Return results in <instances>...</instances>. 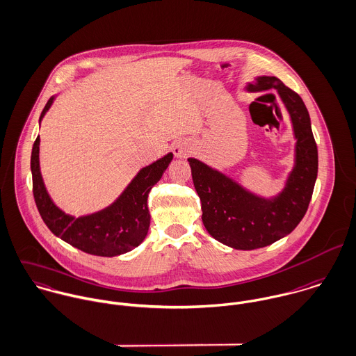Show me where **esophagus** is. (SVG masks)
I'll list each match as a JSON object with an SVG mask.
<instances>
[{
    "mask_svg": "<svg viewBox=\"0 0 356 356\" xmlns=\"http://www.w3.org/2000/svg\"><path fill=\"white\" fill-rule=\"evenodd\" d=\"M191 149H193V145H191V143L187 142V140H177V142L173 143V154L177 158L188 156Z\"/></svg>",
    "mask_w": 356,
    "mask_h": 356,
    "instance_id": "esophagus-1",
    "label": "esophagus"
}]
</instances>
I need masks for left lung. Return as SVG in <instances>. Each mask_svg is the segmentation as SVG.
Returning a JSON list of instances; mask_svg holds the SVG:
<instances>
[{
  "instance_id": "obj_1",
  "label": "left lung",
  "mask_w": 356,
  "mask_h": 356,
  "mask_svg": "<svg viewBox=\"0 0 356 356\" xmlns=\"http://www.w3.org/2000/svg\"><path fill=\"white\" fill-rule=\"evenodd\" d=\"M246 89H277L290 115L297 142L294 166L284 190L273 198L259 197L207 163L188 158L207 231L218 242L239 250L264 248L290 234L308 209L318 176V148L302 99L277 76H257Z\"/></svg>"
}]
</instances>
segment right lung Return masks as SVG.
I'll return each mask as SVG.
<instances>
[{"instance_id":"obj_1","label":"right lung","mask_w":356,"mask_h":356,"mask_svg":"<svg viewBox=\"0 0 356 356\" xmlns=\"http://www.w3.org/2000/svg\"><path fill=\"white\" fill-rule=\"evenodd\" d=\"M55 100L52 96L44 107L40 122ZM173 159L169 152L140 169L124 193L107 208L81 217L59 209L51 200L40 170V136L31 151L33 194L35 205L48 228L74 248L95 256L114 257L131 252L144 241L149 227L147 198Z\"/></svg>"}]
</instances>
